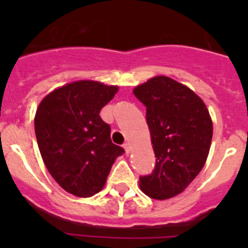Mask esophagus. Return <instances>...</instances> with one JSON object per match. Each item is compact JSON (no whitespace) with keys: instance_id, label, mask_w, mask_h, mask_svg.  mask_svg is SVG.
<instances>
[{"instance_id":"1","label":"esophagus","mask_w":248,"mask_h":248,"mask_svg":"<svg viewBox=\"0 0 248 248\" xmlns=\"http://www.w3.org/2000/svg\"><path fill=\"white\" fill-rule=\"evenodd\" d=\"M123 148L125 149V153H126V154H129V153H130V144H129V143H124V145H123Z\"/></svg>"}]
</instances>
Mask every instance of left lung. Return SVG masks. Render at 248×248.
Here are the masks:
<instances>
[{
	"label": "left lung",
	"instance_id": "8db88e82",
	"mask_svg": "<svg viewBox=\"0 0 248 248\" xmlns=\"http://www.w3.org/2000/svg\"><path fill=\"white\" fill-rule=\"evenodd\" d=\"M145 105L154 149L153 172L139 177L149 198L165 200L180 194L198 176L209 155L212 122L205 103L169 77H155L134 89Z\"/></svg>",
	"mask_w": 248,
	"mask_h": 248
}]
</instances>
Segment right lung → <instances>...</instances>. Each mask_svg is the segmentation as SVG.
<instances>
[{
	"label": "right lung",
	"mask_w": 248,
	"mask_h": 248,
	"mask_svg": "<svg viewBox=\"0 0 248 248\" xmlns=\"http://www.w3.org/2000/svg\"><path fill=\"white\" fill-rule=\"evenodd\" d=\"M118 87L79 80L49 93L34 118L39 151L49 174L65 191L89 198L103 189L124 149L111 143L99 113Z\"/></svg>",
	"instance_id": "right-lung-1"
}]
</instances>
